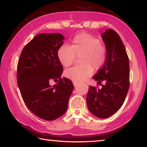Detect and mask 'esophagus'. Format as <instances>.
Masks as SVG:
<instances>
[{"mask_svg":"<svg viewBox=\"0 0 147 147\" xmlns=\"http://www.w3.org/2000/svg\"><path fill=\"white\" fill-rule=\"evenodd\" d=\"M73 85H74V86H76L78 84V82H74V81L73 82Z\"/></svg>","mask_w":147,"mask_h":147,"instance_id":"esophagus-1","label":"esophagus"}]
</instances>
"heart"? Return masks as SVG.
<instances>
[{
    "mask_svg": "<svg viewBox=\"0 0 147 147\" xmlns=\"http://www.w3.org/2000/svg\"><path fill=\"white\" fill-rule=\"evenodd\" d=\"M59 61L65 67L74 63L76 56L80 57V65L66 70L65 75L74 82L83 80L98 70L106 59V49L98 38L88 33H80L73 39L71 46L62 45L57 52Z\"/></svg>",
    "mask_w": 147,
    "mask_h": 147,
    "instance_id": "heart-1",
    "label": "heart"
}]
</instances>
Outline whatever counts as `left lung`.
I'll list each match as a JSON object with an SVG mask.
<instances>
[{"mask_svg": "<svg viewBox=\"0 0 147 147\" xmlns=\"http://www.w3.org/2000/svg\"><path fill=\"white\" fill-rule=\"evenodd\" d=\"M105 43L106 59L93 78L102 88L89 86L86 102L89 110L98 118L105 119L123 105L130 86V66L125 47L118 34L107 29L102 34Z\"/></svg>", "mask_w": 147, "mask_h": 147, "instance_id": "obj_1", "label": "left lung"}]
</instances>
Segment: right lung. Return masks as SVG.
Instances as JSON below:
<instances>
[{
    "label": "right lung",
    "mask_w": 147,
    "mask_h": 147,
    "mask_svg": "<svg viewBox=\"0 0 147 147\" xmlns=\"http://www.w3.org/2000/svg\"><path fill=\"white\" fill-rule=\"evenodd\" d=\"M63 40L58 33L37 35L24 47L17 64V84L24 102L46 121L65 113L74 88L70 80L61 78L63 68L57 52ZM51 80L57 81V85H50Z\"/></svg>",
    "instance_id": "obj_1"
}]
</instances>
